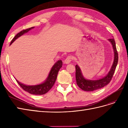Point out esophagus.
<instances>
[{"instance_id":"esophagus-1","label":"esophagus","mask_w":128,"mask_h":128,"mask_svg":"<svg viewBox=\"0 0 128 128\" xmlns=\"http://www.w3.org/2000/svg\"><path fill=\"white\" fill-rule=\"evenodd\" d=\"M72 60V58L71 56H68L66 58V59L64 60V63L66 64H70L71 62V61Z\"/></svg>"}]
</instances>
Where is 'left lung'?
I'll use <instances>...</instances> for the list:
<instances>
[{
    "mask_svg": "<svg viewBox=\"0 0 128 128\" xmlns=\"http://www.w3.org/2000/svg\"><path fill=\"white\" fill-rule=\"evenodd\" d=\"M109 40L113 45V48L114 49V60L111 69L106 76L104 77L102 79L98 80H87L83 77L80 67L77 65H76V83L78 87L82 90L86 91H92L104 87L110 82L114 74L116 67L117 66L118 58L114 39V38H110V39H109Z\"/></svg>",
    "mask_w": 128,
    "mask_h": 128,
    "instance_id": "8db88e82",
    "label": "left lung"
}]
</instances>
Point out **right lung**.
I'll use <instances>...</instances> for the list:
<instances>
[{
    "mask_svg": "<svg viewBox=\"0 0 128 128\" xmlns=\"http://www.w3.org/2000/svg\"><path fill=\"white\" fill-rule=\"evenodd\" d=\"M34 27L28 28L26 29H24L22 30L15 36L13 39L10 42V44L16 40L18 37L22 36L24 33H26L29 31L30 29L34 28ZM62 66V62L61 60H59L54 64L53 67L52 68L51 71L50 72L48 76L47 80L45 82L40 85H37V86H28L26 85L23 84L18 82L16 80V82L19 84L23 90L29 92L30 94H36V95H42L46 93H47L50 89H51L53 86L54 84L55 83L56 80V77L58 75V73L59 72L60 69L61 68Z\"/></svg>",
    "mask_w": 128,
    "mask_h": 128,
    "instance_id": "1",
    "label": "right lung"
}]
</instances>
